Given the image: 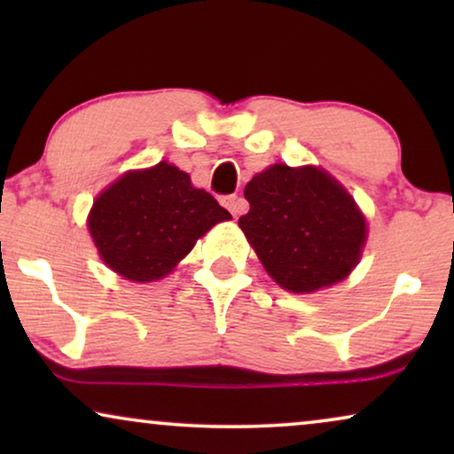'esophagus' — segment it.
<instances>
[{"label":"esophagus","instance_id":"34e87169","mask_svg":"<svg viewBox=\"0 0 454 454\" xmlns=\"http://www.w3.org/2000/svg\"><path fill=\"white\" fill-rule=\"evenodd\" d=\"M223 202H225V207L229 208V213H231L233 216H239L241 213H246V208H247V202L239 196H227Z\"/></svg>","mask_w":454,"mask_h":454}]
</instances>
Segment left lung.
I'll return each mask as SVG.
<instances>
[{"instance_id": "1", "label": "left lung", "mask_w": 454, "mask_h": 454, "mask_svg": "<svg viewBox=\"0 0 454 454\" xmlns=\"http://www.w3.org/2000/svg\"><path fill=\"white\" fill-rule=\"evenodd\" d=\"M250 202L239 227L266 272L294 294L343 281L365 244V216L320 167L270 165L244 190Z\"/></svg>"}]
</instances>
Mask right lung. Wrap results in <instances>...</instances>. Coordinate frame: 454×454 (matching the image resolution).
I'll return each mask as SVG.
<instances>
[{
  "mask_svg": "<svg viewBox=\"0 0 454 454\" xmlns=\"http://www.w3.org/2000/svg\"><path fill=\"white\" fill-rule=\"evenodd\" d=\"M231 215L188 173L160 160L128 171L92 204L89 231L98 256L117 275L151 283L169 275L198 238Z\"/></svg>",
  "mask_w": 454,
  "mask_h": 454,
  "instance_id": "right-lung-1",
  "label": "right lung"
}]
</instances>
